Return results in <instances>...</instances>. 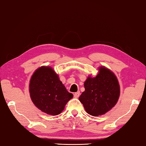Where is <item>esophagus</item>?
<instances>
[{"label": "esophagus", "mask_w": 146, "mask_h": 146, "mask_svg": "<svg viewBox=\"0 0 146 146\" xmlns=\"http://www.w3.org/2000/svg\"><path fill=\"white\" fill-rule=\"evenodd\" d=\"M80 92H79V91H78V92H76V93H74V97L76 98H77L79 97V96H80Z\"/></svg>", "instance_id": "1"}]
</instances>
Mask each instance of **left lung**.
I'll return each instance as SVG.
<instances>
[{
  "label": "left lung",
  "instance_id": "obj_1",
  "mask_svg": "<svg viewBox=\"0 0 146 146\" xmlns=\"http://www.w3.org/2000/svg\"><path fill=\"white\" fill-rule=\"evenodd\" d=\"M84 85L85 91L78 99L89 115H104L117 103L120 93L119 83L115 73L105 66L98 68L95 76L89 75Z\"/></svg>",
  "mask_w": 146,
  "mask_h": 146
}]
</instances>
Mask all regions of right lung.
<instances>
[{
  "label": "right lung",
  "mask_w": 146,
  "mask_h": 146,
  "mask_svg": "<svg viewBox=\"0 0 146 146\" xmlns=\"http://www.w3.org/2000/svg\"><path fill=\"white\" fill-rule=\"evenodd\" d=\"M29 92L34 105L50 115L60 114L73 97L50 66H41L35 71L29 84Z\"/></svg>",
  "instance_id": "obj_1"
}]
</instances>
